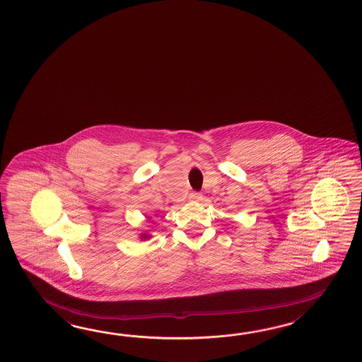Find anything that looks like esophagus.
<instances>
[{"instance_id": "34e87169", "label": "esophagus", "mask_w": 362, "mask_h": 362, "mask_svg": "<svg viewBox=\"0 0 362 362\" xmlns=\"http://www.w3.org/2000/svg\"><path fill=\"white\" fill-rule=\"evenodd\" d=\"M203 198V195L200 194V192H192L190 195H189V199L192 200V202H200Z\"/></svg>"}]
</instances>
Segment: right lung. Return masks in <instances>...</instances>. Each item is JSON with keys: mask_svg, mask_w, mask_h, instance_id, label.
<instances>
[{"mask_svg": "<svg viewBox=\"0 0 362 362\" xmlns=\"http://www.w3.org/2000/svg\"><path fill=\"white\" fill-rule=\"evenodd\" d=\"M139 238H141V240H146V239L151 238V235L148 233H141Z\"/></svg>", "mask_w": 362, "mask_h": 362, "instance_id": "1", "label": "right lung"}]
</instances>
